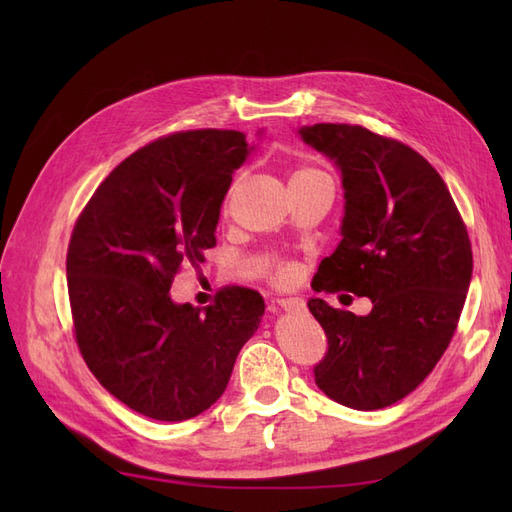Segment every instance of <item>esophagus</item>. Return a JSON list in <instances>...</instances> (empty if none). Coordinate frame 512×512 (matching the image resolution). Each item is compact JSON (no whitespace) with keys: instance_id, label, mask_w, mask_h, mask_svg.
I'll return each mask as SVG.
<instances>
[{"instance_id":"obj_1","label":"esophagus","mask_w":512,"mask_h":512,"mask_svg":"<svg viewBox=\"0 0 512 512\" xmlns=\"http://www.w3.org/2000/svg\"><path fill=\"white\" fill-rule=\"evenodd\" d=\"M277 305H280L282 309H286V312H303V309H305V301L299 299V297L277 299Z\"/></svg>"}]
</instances>
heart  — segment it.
<instances>
[{
    "mask_svg": "<svg viewBox=\"0 0 512 512\" xmlns=\"http://www.w3.org/2000/svg\"><path fill=\"white\" fill-rule=\"evenodd\" d=\"M322 175L324 173H320V170H316V168L303 166L299 170H294L292 177H290V183L314 179V177H322ZM267 273H269V277H273L275 282H290L292 277H294V267L290 265V262H286V260H273V262H269Z\"/></svg>",
    "mask_w": 512,
    "mask_h": 512,
    "instance_id": "obj_1",
    "label": "heart"
}]
</instances>
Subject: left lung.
I'll return each mask as SVG.
<instances>
[{
    "mask_svg": "<svg viewBox=\"0 0 512 512\" xmlns=\"http://www.w3.org/2000/svg\"><path fill=\"white\" fill-rule=\"evenodd\" d=\"M303 141L342 168L346 215L337 250L312 282L374 309L354 316L312 297L327 335L318 389L354 410H380L421 384L457 331L472 280V243L446 183L421 153L350 123H316Z\"/></svg>",
    "mask_w": 512,
    "mask_h": 512,
    "instance_id": "left-lung-1",
    "label": "left lung"
}]
</instances>
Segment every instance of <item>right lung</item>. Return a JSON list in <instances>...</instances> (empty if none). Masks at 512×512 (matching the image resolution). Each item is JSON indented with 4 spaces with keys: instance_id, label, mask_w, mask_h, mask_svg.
Instances as JSON below:
<instances>
[{
    "instance_id": "add662e5",
    "label": "right lung",
    "mask_w": 512,
    "mask_h": 512,
    "mask_svg": "<svg viewBox=\"0 0 512 512\" xmlns=\"http://www.w3.org/2000/svg\"><path fill=\"white\" fill-rule=\"evenodd\" d=\"M247 156L237 130H188L123 160L89 198L68 243L72 331L89 371L153 421H185L224 393L265 314L260 292L224 286L203 312L170 301L215 247L232 173Z\"/></svg>"
}]
</instances>
